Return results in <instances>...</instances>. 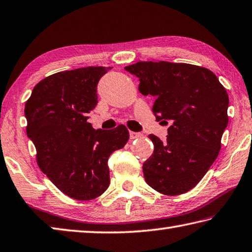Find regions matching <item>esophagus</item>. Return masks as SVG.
Returning a JSON list of instances; mask_svg holds the SVG:
<instances>
[{
    "label": "esophagus",
    "mask_w": 252,
    "mask_h": 252,
    "mask_svg": "<svg viewBox=\"0 0 252 252\" xmlns=\"http://www.w3.org/2000/svg\"><path fill=\"white\" fill-rule=\"evenodd\" d=\"M142 135H143V134L140 133V132H133V131H130V139H131V140H134V139L141 138Z\"/></svg>",
    "instance_id": "obj_1"
}]
</instances>
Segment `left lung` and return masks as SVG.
I'll return each instance as SVG.
<instances>
[{
  "label": "left lung",
  "instance_id": "1",
  "mask_svg": "<svg viewBox=\"0 0 252 252\" xmlns=\"http://www.w3.org/2000/svg\"><path fill=\"white\" fill-rule=\"evenodd\" d=\"M125 69L139 91L155 97L157 121H171L166 142L150 134L153 154L143 163L145 182L164 195L186 193L217 158L228 125V94L207 68L168 62H139Z\"/></svg>",
  "mask_w": 252,
  "mask_h": 252
}]
</instances>
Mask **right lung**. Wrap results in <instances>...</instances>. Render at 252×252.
I'll return each mask as SVG.
<instances>
[{
    "label": "right lung",
    "instance_id": "obj_1",
    "mask_svg": "<svg viewBox=\"0 0 252 252\" xmlns=\"http://www.w3.org/2000/svg\"><path fill=\"white\" fill-rule=\"evenodd\" d=\"M111 67H84L40 80L25 103L26 133L40 170L63 194L97 198L110 184L108 158L129 140L125 126L94 130L88 113L98 103L97 86Z\"/></svg>",
    "mask_w": 252,
    "mask_h": 252
}]
</instances>
